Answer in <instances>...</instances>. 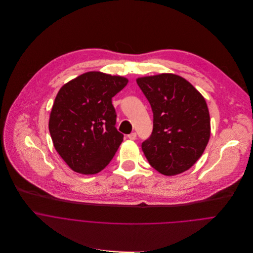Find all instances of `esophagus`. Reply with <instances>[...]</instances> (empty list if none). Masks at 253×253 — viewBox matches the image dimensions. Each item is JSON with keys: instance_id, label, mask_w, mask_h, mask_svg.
<instances>
[{"instance_id": "esophagus-1", "label": "esophagus", "mask_w": 253, "mask_h": 253, "mask_svg": "<svg viewBox=\"0 0 253 253\" xmlns=\"http://www.w3.org/2000/svg\"><path fill=\"white\" fill-rule=\"evenodd\" d=\"M127 137H128L129 139H131V140H134V139L136 138V132H131V133H129V134L127 135Z\"/></svg>"}]
</instances>
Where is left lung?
I'll return each mask as SVG.
<instances>
[{
	"mask_svg": "<svg viewBox=\"0 0 253 253\" xmlns=\"http://www.w3.org/2000/svg\"><path fill=\"white\" fill-rule=\"evenodd\" d=\"M136 83L154 113L153 132L141 143L149 165L165 175L187 170L204 154L211 136L205 97L172 74L143 77Z\"/></svg>",
	"mask_w": 253,
	"mask_h": 253,
	"instance_id": "obj_1",
	"label": "left lung"
}]
</instances>
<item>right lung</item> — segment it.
Masks as SVG:
<instances>
[{
	"mask_svg": "<svg viewBox=\"0 0 253 253\" xmlns=\"http://www.w3.org/2000/svg\"><path fill=\"white\" fill-rule=\"evenodd\" d=\"M127 82L124 77L88 72L59 90L48 129L56 150L73 170L94 174L114 158L124 134L116 127L112 97Z\"/></svg>",
	"mask_w": 253,
	"mask_h": 253,
	"instance_id": "right-lung-1",
	"label": "right lung"
}]
</instances>
